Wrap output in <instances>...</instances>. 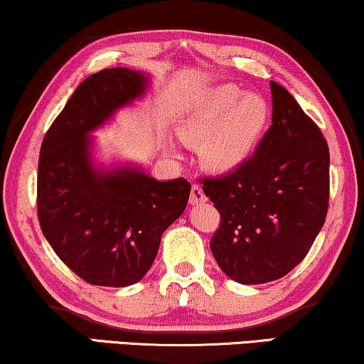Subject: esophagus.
Here are the masks:
<instances>
[{"label":"esophagus","instance_id":"obj_1","mask_svg":"<svg viewBox=\"0 0 364 364\" xmlns=\"http://www.w3.org/2000/svg\"><path fill=\"white\" fill-rule=\"evenodd\" d=\"M207 202V195L203 193V188L200 183H192V191H191V203L192 205H198Z\"/></svg>","mask_w":364,"mask_h":364}]
</instances>
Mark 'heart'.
Instances as JSON below:
<instances>
[{"label": "heart", "mask_w": 364, "mask_h": 364, "mask_svg": "<svg viewBox=\"0 0 364 364\" xmlns=\"http://www.w3.org/2000/svg\"><path fill=\"white\" fill-rule=\"evenodd\" d=\"M269 123V107L259 95H246L225 83L200 95L183 118L182 136L202 143L205 162L215 171H231L247 157Z\"/></svg>", "instance_id": "obj_1"}]
</instances>
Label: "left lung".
Wrapping results in <instances>:
<instances>
[{
	"instance_id": "obj_1",
	"label": "left lung",
	"mask_w": 364,
	"mask_h": 364,
	"mask_svg": "<svg viewBox=\"0 0 364 364\" xmlns=\"http://www.w3.org/2000/svg\"><path fill=\"white\" fill-rule=\"evenodd\" d=\"M272 124L255 154L221 177H203L220 213L210 241L226 276L264 284L307 256L325 223L330 152L322 131L286 88L271 82Z\"/></svg>"
}]
</instances>
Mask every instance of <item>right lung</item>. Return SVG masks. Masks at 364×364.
I'll use <instances>...</instances> for the list:
<instances>
[{"mask_svg":"<svg viewBox=\"0 0 364 364\" xmlns=\"http://www.w3.org/2000/svg\"><path fill=\"white\" fill-rule=\"evenodd\" d=\"M146 77L105 68L87 77L42 139L38 218L55 255L93 286L124 287L144 277L161 236L187 207L191 182H159L121 167L98 172L88 133L143 95Z\"/></svg>","mask_w":364,"mask_h":364,"instance_id":"add662e5","label":"right lung"}]
</instances>
